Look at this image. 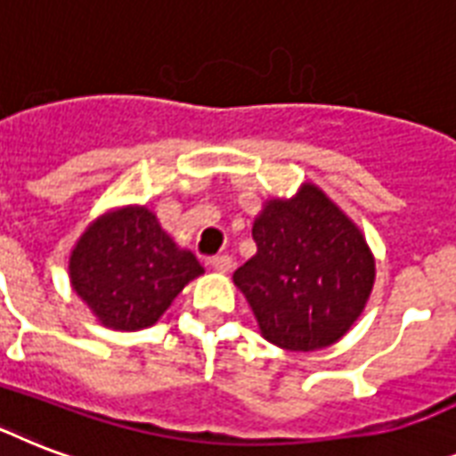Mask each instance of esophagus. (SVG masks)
Here are the masks:
<instances>
[{
    "label": "esophagus",
    "instance_id": "obj_1",
    "mask_svg": "<svg viewBox=\"0 0 456 456\" xmlns=\"http://www.w3.org/2000/svg\"><path fill=\"white\" fill-rule=\"evenodd\" d=\"M210 267H213L215 272H222V274H227V272L232 270V257H229V256H215L213 260H210Z\"/></svg>",
    "mask_w": 456,
    "mask_h": 456
}]
</instances>
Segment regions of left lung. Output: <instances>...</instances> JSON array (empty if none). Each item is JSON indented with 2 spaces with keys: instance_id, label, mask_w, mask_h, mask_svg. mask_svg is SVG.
Masks as SVG:
<instances>
[{
  "instance_id": "1",
  "label": "left lung",
  "mask_w": 456,
  "mask_h": 456,
  "mask_svg": "<svg viewBox=\"0 0 456 456\" xmlns=\"http://www.w3.org/2000/svg\"><path fill=\"white\" fill-rule=\"evenodd\" d=\"M257 253L234 272L265 340L291 353L338 343L367 307L376 260L362 229L317 184L265 200Z\"/></svg>"
}]
</instances>
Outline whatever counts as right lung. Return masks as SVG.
I'll use <instances>...</instances> for the list:
<instances>
[{"label":"right lung","instance_id":"right-lung-1","mask_svg":"<svg viewBox=\"0 0 456 456\" xmlns=\"http://www.w3.org/2000/svg\"><path fill=\"white\" fill-rule=\"evenodd\" d=\"M200 274L196 256L179 248L146 206L113 208L99 215L68 257L73 291L96 322L113 331L153 326Z\"/></svg>","mask_w":456,"mask_h":456}]
</instances>
